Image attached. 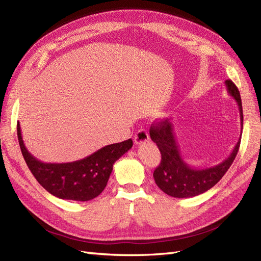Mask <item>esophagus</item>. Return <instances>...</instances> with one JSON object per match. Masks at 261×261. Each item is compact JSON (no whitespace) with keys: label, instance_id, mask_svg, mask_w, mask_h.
Instances as JSON below:
<instances>
[{"label":"esophagus","instance_id":"1","mask_svg":"<svg viewBox=\"0 0 261 261\" xmlns=\"http://www.w3.org/2000/svg\"><path fill=\"white\" fill-rule=\"evenodd\" d=\"M134 140H135L136 145H141L144 143H147V141L149 140V134L147 133L146 129L141 128L135 134V138H134Z\"/></svg>","mask_w":261,"mask_h":261}]
</instances>
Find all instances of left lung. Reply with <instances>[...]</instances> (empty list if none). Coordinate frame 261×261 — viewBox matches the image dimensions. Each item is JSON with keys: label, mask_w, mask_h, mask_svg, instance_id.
<instances>
[{"label": "left lung", "mask_w": 261, "mask_h": 261, "mask_svg": "<svg viewBox=\"0 0 261 261\" xmlns=\"http://www.w3.org/2000/svg\"><path fill=\"white\" fill-rule=\"evenodd\" d=\"M225 85L227 92L238 102L243 129V108L240 91L230 80L225 81ZM150 137L161 152V162L153 172L155 184L162 192L175 198L198 196L215 186L230 169L241 145L240 138L231 154L218 165L206 169H196L188 165L181 158L174 126L169 118H165L158 124H152L150 127Z\"/></svg>", "instance_id": "obj_1"}]
</instances>
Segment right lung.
<instances>
[{
	"label": "right lung",
	"mask_w": 261,
	"mask_h": 261,
	"mask_svg": "<svg viewBox=\"0 0 261 261\" xmlns=\"http://www.w3.org/2000/svg\"><path fill=\"white\" fill-rule=\"evenodd\" d=\"M18 143L29 170L45 191L61 199L88 201L106 188L116 160L133 147V140L108 145L85 159L68 163H44L31 155L17 123Z\"/></svg>",
	"instance_id": "1"
}]
</instances>
